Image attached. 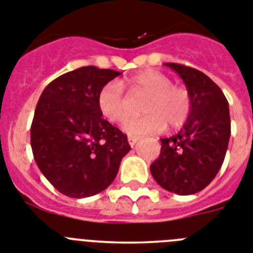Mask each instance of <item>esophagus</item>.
Returning <instances> with one entry per match:
<instances>
[{"mask_svg":"<svg viewBox=\"0 0 253 253\" xmlns=\"http://www.w3.org/2000/svg\"><path fill=\"white\" fill-rule=\"evenodd\" d=\"M127 140H128V144H130L131 147H133V145L137 143V140H139V137H137V136H128V139H127Z\"/></svg>","mask_w":253,"mask_h":253,"instance_id":"esophagus-1","label":"esophagus"}]
</instances>
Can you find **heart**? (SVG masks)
<instances>
[{
    "label": "heart",
    "mask_w": 253,
    "mask_h": 253,
    "mask_svg": "<svg viewBox=\"0 0 253 253\" xmlns=\"http://www.w3.org/2000/svg\"><path fill=\"white\" fill-rule=\"evenodd\" d=\"M131 94H148L143 112L145 116L130 118V101L120 82H109L98 93V108L106 120L123 125V131L131 136L159 133L166 127L179 128L190 118L192 98L188 88L173 84L169 75L157 70H144L127 80Z\"/></svg>",
    "instance_id": "heart-1"
}]
</instances>
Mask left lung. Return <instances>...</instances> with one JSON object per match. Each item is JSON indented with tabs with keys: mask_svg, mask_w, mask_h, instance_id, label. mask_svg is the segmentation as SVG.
Listing matches in <instances>:
<instances>
[{
	"mask_svg": "<svg viewBox=\"0 0 253 253\" xmlns=\"http://www.w3.org/2000/svg\"><path fill=\"white\" fill-rule=\"evenodd\" d=\"M165 65L183 79L192 110L179 132L161 139V153L151 173L162 188L192 195L204 190L223 164L231 133L229 102L204 73L179 63Z\"/></svg>",
	"mask_w": 253,
	"mask_h": 253,
	"instance_id": "left-lung-1",
	"label": "left lung"
}]
</instances>
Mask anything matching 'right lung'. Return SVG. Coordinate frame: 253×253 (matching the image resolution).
Segmentation results:
<instances>
[{
	"label": "right lung",
	"mask_w": 253,
	"mask_h": 253,
	"mask_svg": "<svg viewBox=\"0 0 253 253\" xmlns=\"http://www.w3.org/2000/svg\"><path fill=\"white\" fill-rule=\"evenodd\" d=\"M121 73L84 66L46 85L35 109L31 147L39 169L69 198L108 188L131 149L127 136L102 118L98 93Z\"/></svg>",
	"instance_id": "obj_1"
}]
</instances>
